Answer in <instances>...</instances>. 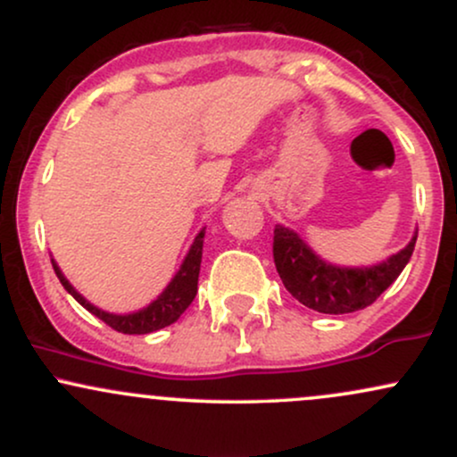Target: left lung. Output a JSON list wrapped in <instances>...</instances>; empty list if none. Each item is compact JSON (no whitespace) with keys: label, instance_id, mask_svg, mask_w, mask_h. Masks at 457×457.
<instances>
[{"label":"left lung","instance_id":"obj_1","mask_svg":"<svg viewBox=\"0 0 457 457\" xmlns=\"http://www.w3.org/2000/svg\"><path fill=\"white\" fill-rule=\"evenodd\" d=\"M417 234L395 255L374 266H337L322 260L295 229L275 225L272 258L283 286L298 303L320 313H353L378 298L411 260Z\"/></svg>","mask_w":457,"mask_h":457}]
</instances>
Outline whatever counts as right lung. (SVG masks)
<instances>
[{
	"instance_id": "right-lung-1",
	"label": "right lung",
	"mask_w": 457,
	"mask_h": 457,
	"mask_svg": "<svg viewBox=\"0 0 457 457\" xmlns=\"http://www.w3.org/2000/svg\"><path fill=\"white\" fill-rule=\"evenodd\" d=\"M204 234H206V228L199 229L195 240H193L191 249H188L187 258L182 260L180 269H178L174 279L167 283L165 290H162L148 307L139 309V312H133V313H109V312H103V309H98L96 305H92L90 301H86V298L79 295L75 287L71 286V281L66 279L64 272L60 270V266H57L54 260H51V264H54L57 279H60L62 286H64V290L75 298L79 305L86 307L87 312L94 313L96 318H101L104 324H109V327L118 330V333L145 335L174 324L176 320L187 312V307L191 305L193 298H195L199 266H202Z\"/></svg>"
}]
</instances>
